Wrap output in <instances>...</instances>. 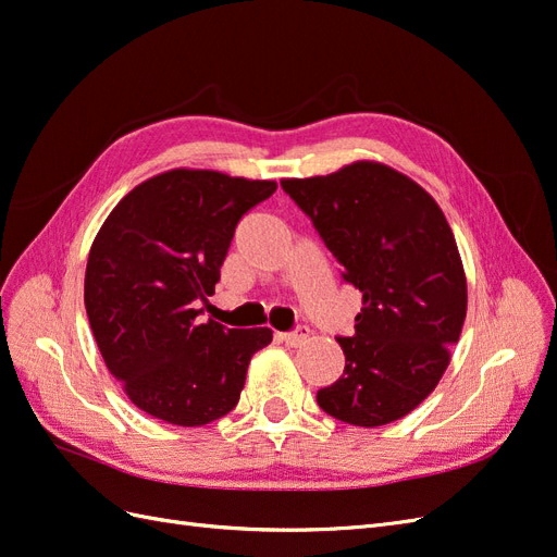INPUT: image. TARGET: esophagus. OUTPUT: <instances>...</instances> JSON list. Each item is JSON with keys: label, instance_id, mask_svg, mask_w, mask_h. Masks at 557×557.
Listing matches in <instances>:
<instances>
[{"label": "esophagus", "instance_id": "34e87169", "mask_svg": "<svg viewBox=\"0 0 557 557\" xmlns=\"http://www.w3.org/2000/svg\"><path fill=\"white\" fill-rule=\"evenodd\" d=\"M278 339L285 344V346H293V348H297V346H301V344H307L309 342V336H311V330L309 327H297L295 332H285V334H276Z\"/></svg>", "mask_w": 557, "mask_h": 557}]
</instances>
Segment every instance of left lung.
<instances>
[{
  "mask_svg": "<svg viewBox=\"0 0 557 557\" xmlns=\"http://www.w3.org/2000/svg\"><path fill=\"white\" fill-rule=\"evenodd\" d=\"M281 185L362 293L356 334L336 339L344 374L318 391V407L356 428L393 423L442 381L467 315L446 215L423 185L374 160Z\"/></svg>",
  "mask_w": 557,
  "mask_h": 557,
  "instance_id": "8db88e82",
  "label": "left lung"
}]
</instances>
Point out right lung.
Returning <instances> with one entry per match:
<instances>
[{
    "label": "right lung",
    "mask_w": 557,
    "mask_h": 557,
    "mask_svg": "<svg viewBox=\"0 0 557 557\" xmlns=\"http://www.w3.org/2000/svg\"><path fill=\"white\" fill-rule=\"evenodd\" d=\"M276 181L213 170L150 176L109 213L90 246L86 311L109 372L134 407L178 428H201L237 407L250 358L272 330L199 323L242 218Z\"/></svg>",
    "instance_id": "obj_1"
}]
</instances>
